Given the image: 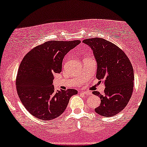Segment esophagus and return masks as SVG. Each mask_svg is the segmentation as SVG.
Instances as JSON below:
<instances>
[{
    "mask_svg": "<svg viewBox=\"0 0 147 147\" xmlns=\"http://www.w3.org/2000/svg\"><path fill=\"white\" fill-rule=\"evenodd\" d=\"M81 92L83 93L85 95H86V96H87V95L90 94V92H88V91H81Z\"/></svg>",
    "mask_w": 147,
    "mask_h": 147,
    "instance_id": "1",
    "label": "esophagus"
}]
</instances>
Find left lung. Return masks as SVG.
Instances as JSON below:
<instances>
[{"instance_id":"obj_1","label":"left lung","mask_w":147,"mask_h":147,"mask_svg":"<svg viewBox=\"0 0 147 147\" xmlns=\"http://www.w3.org/2000/svg\"><path fill=\"white\" fill-rule=\"evenodd\" d=\"M83 42L92 50L97 63L96 77L105 86L104 94L97 91L92 92L101 100L95 112L106 117L115 116L126 107L133 93L131 63L119 47L105 39H86Z\"/></svg>"}]
</instances>
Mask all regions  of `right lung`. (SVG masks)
<instances>
[{
  "instance_id": "obj_1",
  "label": "right lung",
  "mask_w": 147,
  "mask_h": 147,
  "mask_svg": "<svg viewBox=\"0 0 147 147\" xmlns=\"http://www.w3.org/2000/svg\"><path fill=\"white\" fill-rule=\"evenodd\" d=\"M49 41L37 46L23 58L18 71L16 88L19 98L30 114L50 121L64 112L69 100L77 91L55 90L53 74L61 71L64 56L80 43Z\"/></svg>"
}]
</instances>
